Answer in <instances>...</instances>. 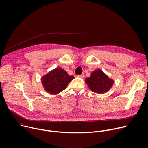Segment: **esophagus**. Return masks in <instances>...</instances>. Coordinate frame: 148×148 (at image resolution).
<instances>
[{"label":"esophagus","instance_id":"34e87169","mask_svg":"<svg viewBox=\"0 0 148 148\" xmlns=\"http://www.w3.org/2000/svg\"><path fill=\"white\" fill-rule=\"evenodd\" d=\"M77 77H80V78H82V79H83L84 77V74H82L81 75H77Z\"/></svg>","mask_w":148,"mask_h":148}]
</instances>
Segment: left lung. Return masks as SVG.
<instances>
[{"label":"left lung","instance_id":"obj_1","mask_svg":"<svg viewBox=\"0 0 148 148\" xmlns=\"http://www.w3.org/2000/svg\"><path fill=\"white\" fill-rule=\"evenodd\" d=\"M85 82L90 89L97 94L107 92L112 88L113 83V80L108 78L100 69L92 72L90 77L87 78Z\"/></svg>","mask_w":148,"mask_h":148}]
</instances>
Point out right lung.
Returning <instances> with one entry per match:
<instances>
[{"instance_id":"1","label":"right lung","mask_w":148,"mask_h":148,"mask_svg":"<svg viewBox=\"0 0 148 148\" xmlns=\"http://www.w3.org/2000/svg\"><path fill=\"white\" fill-rule=\"evenodd\" d=\"M74 79L73 75H69L64 69L57 68L44 75L42 78V83L47 92L57 94L65 90L68 83Z\"/></svg>"}]
</instances>
